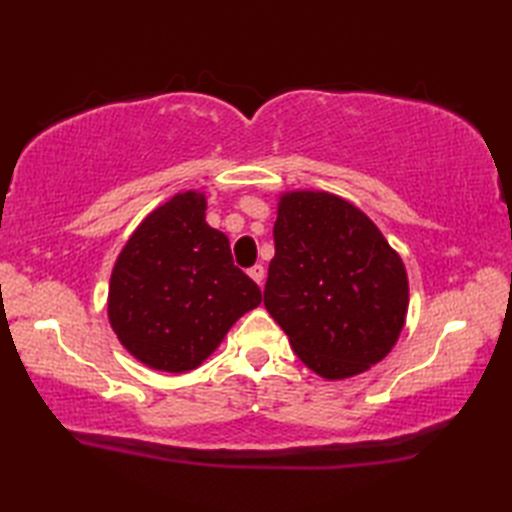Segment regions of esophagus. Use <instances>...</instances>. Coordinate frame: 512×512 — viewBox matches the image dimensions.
<instances>
[{
	"instance_id": "34e87169",
	"label": "esophagus",
	"mask_w": 512,
	"mask_h": 512,
	"mask_svg": "<svg viewBox=\"0 0 512 512\" xmlns=\"http://www.w3.org/2000/svg\"><path fill=\"white\" fill-rule=\"evenodd\" d=\"M248 277L253 279L255 284L262 286V281H264V266H262V264H255L253 268H248Z\"/></svg>"
}]
</instances>
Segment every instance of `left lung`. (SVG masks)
Listing matches in <instances>:
<instances>
[{"instance_id": "1", "label": "left lung", "mask_w": 512, "mask_h": 512, "mask_svg": "<svg viewBox=\"0 0 512 512\" xmlns=\"http://www.w3.org/2000/svg\"><path fill=\"white\" fill-rule=\"evenodd\" d=\"M275 257L264 306L314 374L367 372L396 345L409 308L400 255L378 226L339 195H279Z\"/></svg>"}]
</instances>
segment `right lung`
Segmentation results:
<instances>
[{"label": "right lung", "instance_id": "right-lung-1", "mask_svg": "<svg viewBox=\"0 0 512 512\" xmlns=\"http://www.w3.org/2000/svg\"><path fill=\"white\" fill-rule=\"evenodd\" d=\"M204 211V193H176L138 224L112 270V330L158 372L202 365L233 323L262 303V290L233 264L228 237L206 224Z\"/></svg>", "mask_w": 512, "mask_h": 512}]
</instances>
